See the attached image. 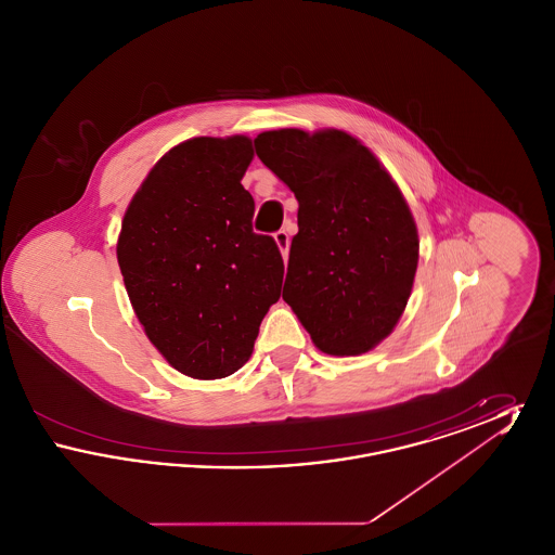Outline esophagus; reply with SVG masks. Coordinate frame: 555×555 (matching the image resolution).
<instances>
[{
	"instance_id": "esophagus-1",
	"label": "esophagus",
	"mask_w": 555,
	"mask_h": 555,
	"mask_svg": "<svg viewBox=\"0 0 555 555\" xmlns=\"http://www.w3.org/2000/svg\"><path fill=\"white\" fill-rule=\"evenodd\" d=\"M274 241H276V245H279V249H281V254H283V258L287 260V254H289V233L285 231V229H281V231H276L274 233Z\"/></svg>"
}]
</instances>
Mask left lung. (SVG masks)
I'll use <instances>...</instances> for the list:
<instances>
[{
	"instance_id": "obj_1",
	"label": "left lung",
	"mask_w": 555,
	"mask_h": 555,
	"mask_svg": "<svg viewBox=\"0 0 555 555\" xmlns=\"http://www.w3.org/2000/svg\"><path fill=\"white\" fill-rule=\"evenodd\" d=\"M254 147L299 202L283 299L320 351L366 353L403 314L418 266L401 191L344 131L260 132Z\"/></svg>"
}]
</instances>
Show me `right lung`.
Here are the masks:
<instances>
[{"instance_id":"add662e5","label":"right lung","mask_w":555,"mask_h":555,"mask_svg":"<svg viewBox=\"0 0 555 555\" xmlns=\"http://www.w3.org/2000/svg\"><path fill=\"white\" fill-rule=\"evenodd\" d=\"M247 137H197L172 147L134 193L118 264L134 314L170 366L224 378L251 356L281 297L283 256L254 233V197L241 179Z\"/></svg>"}]
</instances>
